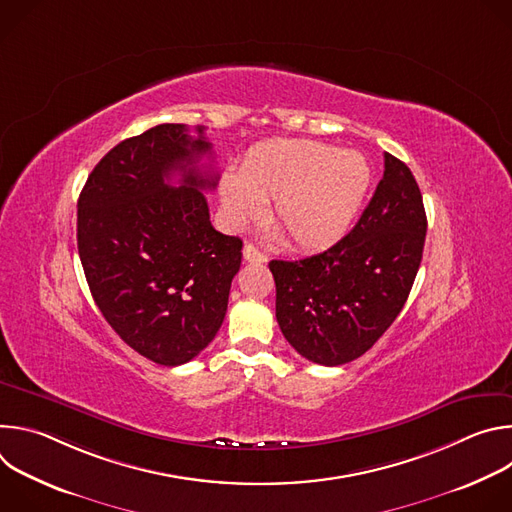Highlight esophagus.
Here are the masks:
<instances>
[{"mask_svg": "<svg viewBox=\"0 0 512 512\" xmlns=\"http://www.w3.org/2000/svg\"><path fill=\"white\" fill-rule=\"evenodd\" d=\"M243 259H245L247 263H265V261H267V255L261 253L255 245L247 243V245L243 247Z\"/></svg>", "mask_w": 512, "mask_h": 512, "instance_id": "1", "label": "esophagus"}]
</instances>
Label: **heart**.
I'll list each match as a JSON object with an SVG mask.
<instances>
[{
	"instance_id": "obj_1",
	"label": "heart",
	"mask_w": 512,
	"mask_h": 512,
	"mask_svg": "<svg viewBox=\"0 0 512 512\" xmlns=\"http://www.w3.org/2000/svg\"><path fill=\"white\" fill-rule=\"evenodd\" d=\"M371 184L360 152L308 139H275L253 148L239 174L221 182V202L233 225L269 204V218L298 249L336 243L354 221Z\"/></svg>"
}]
</instances>
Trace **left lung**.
Returning <instances> with one entry per match:
<instances>
[{
  "mask_svg": "<svg viewBox=\"0 0 512 512\" xmlns=\"http://www.w3.org/2000/svg\"><path fill=\"white\" fill-rule=\"evenodd\" d=\"M425 231L423 198L411 170L385 154L383 178L344 239L306 259L269 263L285 340L324 367L362 356L403 310Z\"/></svg>",
  "mask_w": 512,
  "mask_h": 512,
  "instance_id": "8db88e82",
  "label": "left lung"
}]
</instances>
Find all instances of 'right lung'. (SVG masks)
<instances>
[{"label": "right lung", "instance_id": "obj_1", "mask_svg": "<svg viewBox=\"0 0 512 512\" xmlns=\"http://www.w3.org/2000/svg\"><path fill=\"white\" fill-rule=\"evenodd\" d=\"M182 123L129 137L95 166L79 196L77 243L93 300L141 356L178 367L221 328L243 241L214 231L198 168L210 141ZM180 175V187L169 180Z\"/></svg>", "mask_w": 512, "mask_h": 512}]
</instances>
